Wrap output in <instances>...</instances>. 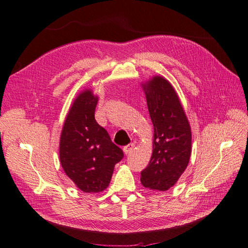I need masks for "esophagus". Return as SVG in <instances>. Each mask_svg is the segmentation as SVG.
I'll list each match as a JSON object with an SVG mask.
<instances>
[{
	"label": "esophagus",
	"mask_w": 248,
	"mask_h": 248,
	"mask_svg": "<svg viewBox=\"0 0 248 248\" xmlns=\"http://www.w3.org/2000/svg\"><path fill=\"white\" fill-rule=\"evenodd\" d=\"M134 147H135V145L133 144V143H131V144L125 145V146L124 147V155H130V154L132 153V151H133Z\"/></svg>",
	"instance_id": "esophagus-1"
}]
</instances>
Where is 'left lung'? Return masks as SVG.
I'll return each mask as SVG.
<instances>
[{
    "mask_svg": "<svg viewBox=\"0 0 248 248\" xmlns=\"http://www.w3.org/2000/svg\"><path fill=\"white\" fill-rule=\"evenodd\" d=\"M145 90L147 107L154 124V151L141 172L143 186L167 190L177 182L189 162L191 132L173 86L163 77H154Z\"/></svg>",
    "mask_w": 248,
    "mask_h": 248,
    "instance_id": "8db88e82",
    "label": "left lung"
}]
</instances>
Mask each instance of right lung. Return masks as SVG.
Listing matches in <instances>:
<instances>
[{
	"instance_id": "obj_1",
	"label": "right lung",
	"mask_w": 248,
	"mask_h": 248,
	"mask_svg": "<svg viewBox=\"0 0 248 248\" xmlns=\"http://www.w3.org/2000/svg\"><path fill=\"white\" fill-rule=\"evenodd\" d=\"M98 98L84 91L72 105L60 141V159L63 171L85 193L105 189L114 166L124 151L111 141L108 132L94 118Z\"/></svg>"
}]
</instances>
